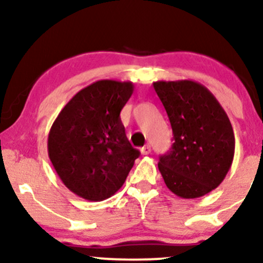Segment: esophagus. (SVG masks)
<instances>
[{"mask_svg":"<svg viewBox=\"0 0 263 263\" xmlns=\"http://www.w3.org/2000/svg\"><path fill=\"white\" fill-rule=\"evenodd\" d=\"M141 153L143 156H147V155H149L151 153V146H148V144H146V146L144 147H142L141 148Z\"/></svg>","mask_w":263,"mask_h":263,"instance_id":"1","label":"esophagus"}]
</instances>
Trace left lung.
I'll return each instance as SVG.
<instances>
[{"mask_svg": "<svg viewBox=\"0 0 263 263\" xmlns=\"http://www.w3.org/2000/svg\"><path fill=\"white\" fill-rule=\"evenodd\" d=\"M173 144L158 170L177 197L200 198L218 188L232 164L235 136L228 115L204 85L193 80L156 81Z\"/></svg>", "mask_w": 263, "mask_h": 263, "instance_id": "1", "label": "left lung"}]
</instances>
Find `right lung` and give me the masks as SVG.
Segmentation results:
<instances>
[{"label":"right lung","instance_id":"1","mask_svg":"<svg viewBox=\"0 0 263 263\" xmlns=\"http://www.w3.org/2000/svg\"><path fill=\"white\" fill-rule=\"evenodd\" d=\"M132 92L131 81H95L75 93L53 122L48 155L60 180L78 197L110 198L140 156L120 119Z\"/></svg>","mask_w":263,"mask_h":263}]
</instances>
